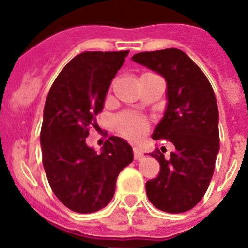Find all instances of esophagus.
Returning <instances> with one entry per match:
<instances>
[{
    "label": "esophagus",
    "mask_w": 248,
    "mask_h": 248,
    "mask_svg": "<svg viewBox=\"0 0 248 248\" xmlns=\"http://www.w3.org/2000/svg\"><path fill=\"white\" fill-rule=\"evenodd\" d=\"M133 155H135V159H140V158L143 157V152H142V149L140 148V147H133Z\"/></svg>",
    "instance_id": "1"
}]
</instances>
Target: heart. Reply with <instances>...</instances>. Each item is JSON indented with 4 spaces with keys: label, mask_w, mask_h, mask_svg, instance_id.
<instances>
[{
    "label": "heart",
    "mask_w": 248,
    "mask_h": 248,
    "mask_svg": "<svg viewBox=\"0 0 248 248\" xmlns=\"http://www.w3.org/2000/svg\"><path fill=\"white\" fill-rule=\"evenodd\" d=\"M115 126L124 136L136 140L146 133L147 128H148V122H147L146 117L138 115V113L126 112L116 117Z\"/></svg>",
    "instance_id": "heart-1"
}]
</instances>
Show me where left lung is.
Returning a JSON list of instances; mask_svg holds the SVG:
<instances>
[{
  "instance_id": "8db88e82",
  "label": "left lung",
  "mask_w": 248,
  "mask_h": 248,
  "mask_svg": "<svg viewBox=\"0 0 248 248\" xmlns=\"http://www.w3.org/2000/svg\"><path fill=\"white\" fill-rule=\"evenodd\" d=\"M135 63L164 78L167 105L152 138L174 144L170 157L149 153L160 164L157 178L146 183L149 202L166 213L193 209L206 193L220 148L218 110L210 82L179 49L138 53Z\"/></svg>"
}]
</instances>
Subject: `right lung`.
Returning a JSON list of instances; mask_svg holds the SVG:
<instances>
[{"instance_id": "right-lung-1", "label": "right lung", "mask_w": 248, "mask_h": 248, "mask_svg": "<svg viewBox=\"0 0 248 248\" xmlns=\"http://www.w3.org/2000/svg\"><path fill=\"white\" fill-rule=\"evenodd\" d=\"M128 52L77 55L53 82L41 131L43 167L58 199L75 213L101 210L113 198L120 171L133 160L124 138L111 136L101 152L86 144L89 126L104 108L111 81Z\"/></svg>"}]
</instances>
